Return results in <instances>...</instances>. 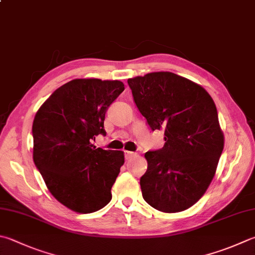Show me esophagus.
<instances>
[{
	"mask_svg": "<svg viewBox=\"0 0 255 255\" xmlns=\"http://www.w3.org/2000/svg\"><path fill=\"white\" fill-rule=\"evenodd\" d=\"M124 155H126V158L128 161V160H131V158L135 157L136 156V153L131 152V151H124Z\"/></svg>",
	"mask_w": 255,
	"mask_h": 255,
	"instance_id": "1",
	"label": "esophagus"
}]
</instances>
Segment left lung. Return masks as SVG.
Returning a JSON list of instances; mask_svg holds the SVG:
<instances>
[{"mask_svg": "<svg viewBox=\"0 0 255 255\" xmlns=\"http://www.w3.org/2000/svg\"><path fill=\"white\" fill-rule=\"evenodd\" d=\"M128 83L152 131L164 129V146L144 155L143 199L165 213L189 209L208 190L224 147L214 101L202 86L172 72H153Z\"/></svg>", "mask_w": 255, "mask_h": 255, "instance_id": "left-lung-1", "label": "left lung"}]
</instances>
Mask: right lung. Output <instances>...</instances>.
<instances>
[{
	"instance_id": "1",
	"label": "right lung",
	"mask_w": 255,
	"mask_h": 255,
	"mask_svg": "<svg viewBox=\"0 0 255 255\" xmlns=\"http://www.w3.org/2000/svg\"><path fill=\"white\" fill-rule=\"evenodd\" d=\"M123 91L118 80L75 79L55 90L35 114L33 160L51 194L74 212H95L112 199L124 153L92 141L107 134L105 113Z\"/></svg>"
}]
</instances>
